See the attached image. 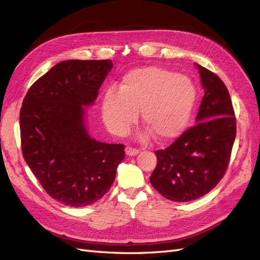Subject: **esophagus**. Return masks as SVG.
Returning a JSON list of instances; mask_svg holds the SVG:
<instances>
[{
  "label": "esophagus",
  "mask_w": 260,
  "mask_h": 260,
  "mask_svg": "<svg viewBox=\"0 0 260 260\" xmlns=\"http://www.w3.org/2000/svg\"><path fill=\"white\" fill-rule=\"evenodd\" d=\"M125 154H127L128 156H135V155L139 154V149L132 147V146H127L125 147Z\"/></svg>",
  "instance_id": "esophagus-1"
}]
</instances>
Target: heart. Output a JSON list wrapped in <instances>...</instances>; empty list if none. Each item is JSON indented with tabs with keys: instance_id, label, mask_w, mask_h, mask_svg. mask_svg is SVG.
<instances>
[{
	"instance_id": "b5f03b06",
	"label": "heart",
	"mask_w": 260,
	"mask_h": 260,
	"mask_svg": "<svg viewBox=\"0 0 260 260\" xmlns=\"http://www.w3.org/2000/svg\"><path fill=\"white\" fill-rule=\"evenodd\" d=\"M194 84L187 77L158 66L132 69L125 74L118 91L109 89L102 100V118L106 127L121 136L142 121L159 142L181 135L193 112Z\"/></svg>"
}]
</instances>
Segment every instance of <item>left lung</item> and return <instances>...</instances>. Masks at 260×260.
Segmentation results:
<instances>
[{"label":"left lung","mask_w":260,"mask_h":260,"mask_svg":"<svg viewBox=\"0 0 260 260\" xmlns=\"http://www.w3.org/2000/svg\"><path fill=\"white\" fill-rule=\"evenodd\" d=\"M205 90L196 124L174 143L156 151L157 165L149 178L160 195L190 202L214 188L225 174L237 136V119L225 84L198 65Z\"/></svg>","instance_id":"1"}]
</instances>
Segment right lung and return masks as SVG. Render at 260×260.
I'll list each match as a JSON object with an SVG mask.
<instances>
[{
	"label": "right lung",
	"mask_w": 260,
	"mask_h": 260,
	"mask_svg": "<svg viewBox=\"0 0 260 260\" xmlns=\"http://www.w3.org/2000/svg\"><path fill=\"white\" fill-rule=\"evenodd\" d=\"M111 59L60 61L30 86L19 115L21 151L52 199L72 207L92 205L113 185L123 144L89 137L84 108L96 100Z\"/></svg>",
	"instance_id": "right-lung-1"
}]
</instances>
